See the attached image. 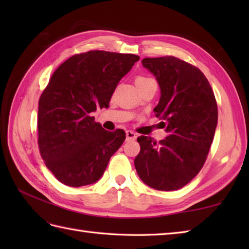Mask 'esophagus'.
I'll return each instance as SVG.
<instances>
[{
    "label": "esophagus",
    "mask_w": 249,
    "mask_h": 249,
    "mask_svg": "<svg viewBox=\"0 0 249 249\" xmlns=\"http://www.w3.org/2000/svg\"><path fill=\"white\" fill-rule=\"evenodd\" d=\"M126 139H127V140H136L137 139V134L134 133L133 130H127V131H126Z\"/></svg>",
    "instance_id": "esophagus-1"
}]
</instances>
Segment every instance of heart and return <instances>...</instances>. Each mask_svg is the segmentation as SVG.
Returning a JSON list of instances; mask_svg holds the SVG:
<instances>
[{"instance_id":"b5f03b06","label":"heart","mask_w":249,"mask_h":249,"mask_svg":"<svg viewBox=\"0 0 249 249\" xmlns=\"http://www.w3.org/2000/svg\"><path fill=\"white\" fill-rule=\"evenodd\" d=\"M150 79H151V78L145 77V76H137V77H136V84L141 83V82H144V81H147V80H150Z\"/></svg>"}]
</instances>
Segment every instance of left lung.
Returning a JSON list of instances; mask_svg holds the SVG:
<instances>
[{"label":"left lung","instance_id":"obj_1","mask_svg":"<svg viewBox=\"0 0 249 249\" xmlns=\"http://www.w3.org/2000/svg\"><path fill=\"white\" fill-rule=\"evenodd\" d=\"M142 64L155 75L161 96L154 108L166 126L160 142L138 137L135 158L139 178L157 190L184 187L202 169L217 125V103L198 67L176 56L145 57Z\"/></svg>","mask_w":249,"mask_h":249}]
</instances>
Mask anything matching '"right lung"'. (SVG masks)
Wrapping results in <instances>:
<instances>
[{
  "label": "right lung",
  "mask_w": 249,
  "mask_h": 249,
  "mask_svg": "<svg viewBox=\"0 0 249 249\" xmlns=\"http://www.w3.org/2000/svg\"><path fill=\"white\" fill-rule=\"evenodd\" d=\"M139 59L92 50L71 56L52 73L38 102L37 142L57 181L80 187L103 176L126 134L104 129L91 113L108 107L119 81Z\"/></svg>",
  "instance_id": "1"
}]
</instances>
